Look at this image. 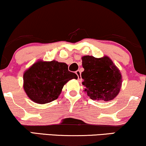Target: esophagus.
Wrapping results in <instances>:
<instances>
[{
	"label": "esophagus",
	"mask_w": 146,
	"mask_h": 146,
	"mask_svg": "<svg viewBox=\"0 0 146 146\" xmlns=\"http://www.w3.org/2000/svg\"><path fill=\"white\" fill-rule=\"evenodd\" d=\"M75 73H76L77 77H78V81H79V82H82V77H81V71H79V70H77V71L75 72Z\"/></svg>",
	"instance_id": "obj_1"
}]
</instances>
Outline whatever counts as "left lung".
Wrapping results in <instances>:
<instances>
[{"mask_svg": "<svg viewBox=\"0 0 146 146\" xmlns=\"http://www.w3.org/2000/svg\"><path fill=\"white\" fill-rule=\"evenodd\" d=\"M82 66L84 68L82 73V84L90 98L106 102L117 96L121 88L122 77L109 57L97 58L84 56Z\"/></svg>", "mask_w": 146, "mask_h": 146, "instance_id": "1", "label": "left lung"}]
</instances>
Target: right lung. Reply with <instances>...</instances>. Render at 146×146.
I'll return each mask as SVG.
<instances>
[{
    "label": "right lung",
    "instance_id": "1",
    "mask_svg": "<svg viewBox=\"0 0 146 146\" xmlns=\"http://www.w3.org/2000/svg\"><path fill=\"white\" fill-rule=\"evenodd\" d=\"M77 75L68 70V65L56 60L38 61L23 75V88L28 97L38 104L58 98L64 85Z\"/></svg>",
    "mask_w": 146,
    "mask_h": 146
}]
</instances>
